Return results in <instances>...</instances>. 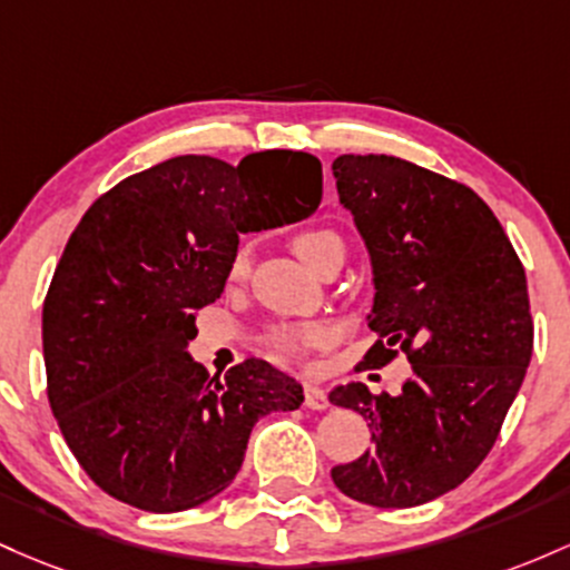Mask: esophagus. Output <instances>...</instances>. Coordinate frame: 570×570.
<instances>
[{"label":"esophagus","instance_id":"obj_1","mask_svg":"<svg viewBox=\"0 0 570 570\" xmlns=\"http://www.w3.org/2000/svg\"><path fill=\"white\" fill-rule=\"evenodd\" d=\"M304 406L306 409H328V395H325L323 387L312 385V382H306L304 385Z\"/></svg>","mask_w":570,"mask_h":570}]
</instances>
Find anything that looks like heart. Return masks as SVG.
Here are the masks:
<instances>
[{
	"instance_id": "1",
	"label": "heart",
	"mask_w": 570,
	"mask_h": 570,
	"mask_svg": "<svg viewBox=\"0 0 570 570\" xmlns=\"http://www.w3.org/2000/svg\"><path fill=\"white\" fill-rule=\"evenodd\" d=\"M293 250H296V255L306 266L320 272L325 266V261H331L334 255H344V245L338 239V234L331 232V228H304V232L293 236ZM247 272H250V255L242 247V250L234 253L232 264H228V279L232 283H242L247 277ZM328 328L320 323L272 325L261 342L279 361H298V357H304L306 350L323 347L328 342Z\"/></svg>"
}]
</instances>
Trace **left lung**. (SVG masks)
I'll return each instance as SVG.
<instances>
[{"mask_svg": "<svg viewBox=\"0 0 570 570\" xmlns=\"http://www.w3.org/2000/svg\"><path fill=\"white\" fill-rule=\"evenodd\" d=\"M334 175L374 264L376 344L361 366L404 353L414 374L399 395L331 390L371 428V450L331 476L368 507H420L474 474L520 393L533 355L525 266L469 185L393 156H338Z\"/></svg>", "mask_w": 570, "mask_h": 570, "instance_id": "left-lung-1", "label": "left lung"}]
</instances>
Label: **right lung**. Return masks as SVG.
Instances as JSON below:
<instances>
[{
	"label": "right lung",
	"instance_id": "right-lung-1",
	"mask_svg": "<svg viewBox=\"0 0 570 570\" xmlns=\"http://www.w3.org/2000/svg\"><path fill=\"white\" fill-rule=\"evenodd\" d=\"M320 196L315 156L264 150L236 166L169 158L88 207L45 296L42 355L56 423L96 488L156 514L194 509L232 484L264 414L302 406L272 363L245 357L220 382L185 347L239 234L302 220Z\"/></svg>",
	"mask_w": 570,
	"mask_h": 570
}]
</instances>
